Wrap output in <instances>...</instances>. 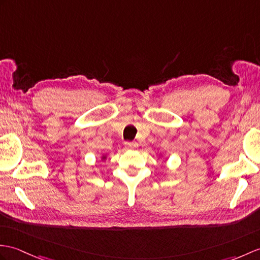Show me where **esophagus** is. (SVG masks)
Returning <instances> with one entry per match:
<instances>
[{
  "label": "esophagus",
  "mask_w": 260,
  "mask_h": 260,
  "mask_svg": "<svg viewBox=\"0 0 260 260\" xmlns=\"http://www.w3.org/2000/svg\"><path fill=\"white\" fill-rule=\"evenodd\" d=\"M125 146H126V148H129V149L136 148L137 143L136 142H125Z\"/></svg>",
  "instance_id": "1"
}]
</instances>
